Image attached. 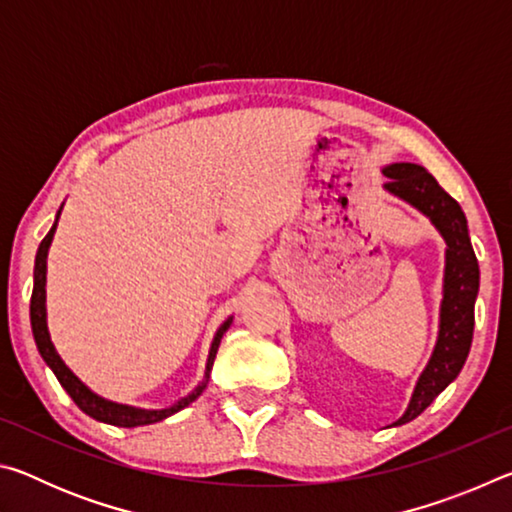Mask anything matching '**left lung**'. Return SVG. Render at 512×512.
Segmentation results:
<instances>
[{"mask_svg":"<svg viewBox=\"0 0 512 512\" xmlns=\"http://www.w3.org/2000/svg\"><path fill=\"white\" fill-rule=\"evenodd\" d=\"M388 183L386 192L400 196L413 205L443 235L445 253V284L440 302V329L427 368L415 384L409 409L395 424L411 422L427 409L436 397L458 377L470 354L474 334V302L479 293V262L472 250L467 219L452 196L436 183L431 173L411 162H395L384 169Z\"/></svg>","mask_w":512,"mask_h":512,"instance_id":"8db88e82","label":"left lung"}]
</instances>
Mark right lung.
Segmentation results:
<instances>
[{"mask_svg":"<svg viewBox=\"0 0 512 512\" xmlns=\"http://www.w3.org/2000/svg\"><path fill=\"white\" fill-rule=\"evenodd\" d=\"M60 210H63V207H60ZM60 210L56 214L54 225H51V230L47 232V237L40 241V248H38V253H36V268H33L31 329H33V339H36L40 357L45 359V363H47L51 370H54V375L60 381V386L65 388L69 397H72L74 404L79 406L83 413H88L90 418L99 420V422L115 424V427H142V424L160 422L164 418H169V415L178 413L180 409H185V406L192 404L196 397L205 391L207 381H210V372H212V363H214V357H216V350H219V343L223 339V334L228 332L232 318L225 320V323L219 329H216V336H214L212 348H210V357H207L205 377H203L201 384H198L187 397H183V400L176 402L173 406H169V409L146 411V409H135V406H128V404H117V402L103 400V397H99L97 393H92L90 388L85 386L83 381L65 366V361L60 359V354L56 352L54 343H51V336H49V329H47V305H45V302H47V291H45V284H47V253H49L51 239H54Z\"/></svg>","mask_w":512,"mask_h":512,"instance_id":"obj_1","label":"right lung"}]
</instances>
